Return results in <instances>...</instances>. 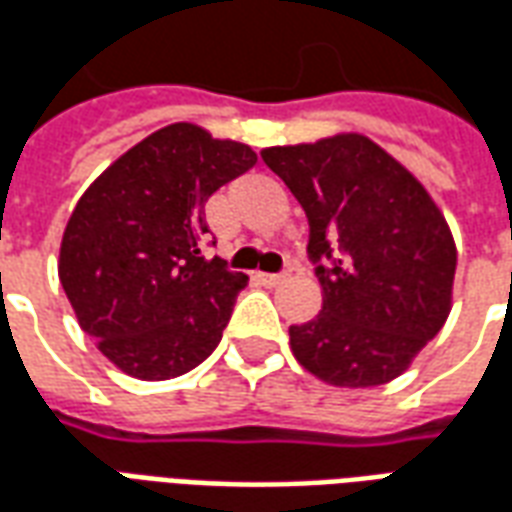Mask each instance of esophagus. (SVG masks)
<instances>
[{"instance_id": "obj_1", "label": "esophagus", "mask_w": 512, "mask_h": 512, "mask_svg": "<svg viewBox=\"0 0 512 512\" xmlns=\"http://www.w3.org/2000/svg\"><path fill=\"white\" fill-rule=\"evenodd\" d=\"M257 279L268 285V288H274V285H282V282H288L290 274H257Z\"/></svg>"}]
</instances>
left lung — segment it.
<instances>
[{
	"label": "left lung",
	"instance_id": "8db88e82",
	"mask_svg": "<svg viewBox=\"0 0 512 512\" xmlns=\"http://www.w3.org/2000/svg\"><path fill=\"white\" fill-rule=\"evenodd\" d=\"M310 222L323 288L312 321L290 326L304 370L332 386L389 384L447 321L455 241L425 186L362 134L266 147Z\"/></svg>",
	"mask_w": 512,
	"mask_h": 512
}]
</instances>
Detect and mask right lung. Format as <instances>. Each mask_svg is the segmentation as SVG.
<instances>
[{
	"label": "right lung",
	"mask_w": 512,
	"mask_h": 512,
	"mask_svg": "<svg viewBox=\"0 0 512 512\" xmlns=\"http://www.w3.org/2000/svg\"><path fill=\"white\" fill-rule=\"evenodd\" d=\"M255 150L172 123L106 167L76 202L60 246V282L98 351L139 381L205 362L249 277L202 257L205 202Z\"/></svg>",
	"instance_id": "right-lung-1"
}]
</instances>
